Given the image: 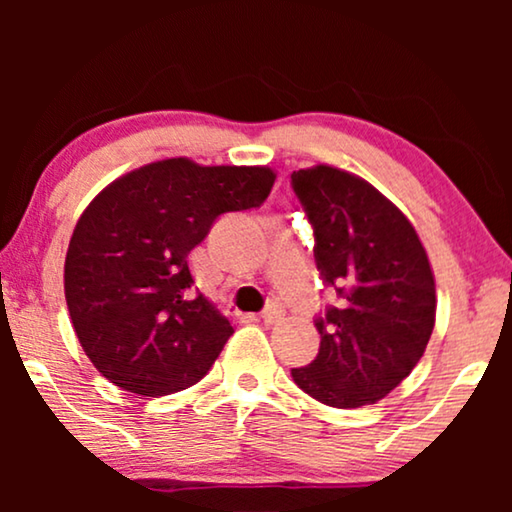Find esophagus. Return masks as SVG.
Listing matches in <instances>:
<instances>
[{
	"instance_id": "esophagus-1",
	"label": "esophagus",
	"mask_w": 512,
	"mask_h": 512,
	"mask_svg": "<svg viewBox=\"0 0 512 512\" xmlns=\"http://www.w3.org/2000/svg\"><path fill=\"white\" fill-rule=\"evenodd\" d=\"M284 317V310H282V305H268L265 307V310L261 312V319L265 321V324H277L279 319Z\"/></svg>"
}]
</instances>
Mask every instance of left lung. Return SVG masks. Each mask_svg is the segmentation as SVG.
<instances>
[{
    "instance_id": "left-lung-1",
    "label": "left lung",
    "mask_w": 512,
    "mask_h": 512,
    "mask_svg": "<svg viewBox=\"0 0 512 512\" xmlns=\"http://www.w3.org/2000/svg\"><path fill=\"white\" fill-rule=\"evenodd\" d=\"M314 230V261L340 303L314 319L319 354L291 368L331 408L380 401L412 373L436 324L429 256L401 209L356 174L317 165L291 174Z\"/></svg>"
}]
</instances>
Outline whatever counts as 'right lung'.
<instances>
[{"label": "right lung", "instance_id": "1", "mask_svg": "<svg viewBox=\"0 0 512 512\" xmlns=\"http://www.w3.org/2000/svg\"><path fill=\"white\" fill-rule=\"evenodd\" d=\"M268 167L158 160L109 184L69 240L65 298L76 338L116 387L167 396L214 366L233 326L193 291L188 254L221 214L261 207Z\"/></svg>", "mask_w": 512, "mask_h": 512}]
</instances>
